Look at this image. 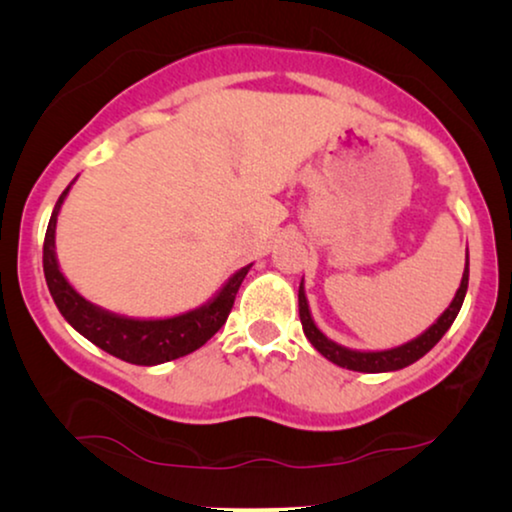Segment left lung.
<instances>
[{
  "label": "left lung",
  "mask_w": 512,
  "mask_h": 512,
  "mask_svg": "<svg viewBox=\"0 0 512 512\" xmlns=\"http://www.w3.org/2000/svg\"><path fill=\"white\" fill-rule=\"evenodd\" d=\"M466 291H468V249H466V268H464V275H461V284L457 293H454L452 303L447 305V310L440 314V317L433 321L424 333H419L417 338H412L410 342H403V345L391 347V349H373V352H370V349H349L345 345H338V342L328 338L326 333H321L319 326L314 324L312 319L303 282H300V289H298V312H300V324H303L305 338L312 342V347L317 349L324 359L333 361L335 366L340 368L356 370V373H391V370H401L405 366H410V363L419 361L426 352H431V349L438 345V340L450 331L454 319H457L461 305H464Z\"/></svg>",
  "instance_id": "8db88e82"
}]
</instances>
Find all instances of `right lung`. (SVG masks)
Returning a JSON list of instances; mask_svg holds the SVG:
<instances>
[{
    "mask_svg": "<svg viewBox=\"0 0 512 512\" xmlns=\"http://www.w3.org/2000/svg\"><path fill=\"white\" fill-rule=\"evenodd\" d=\"M76 181V179H74ZM72 181V184H74ZM69 184L55 202L51 221H48L44 237V275L48 291H51L53 303L69 326L79 331L83 338L93 342L104 352L116 356V359L135 363V366H158V363L174 361L200 349L219 328L226 324L230 307L235 303V293L240 289L242 279L251 270V263L244 265L228 282L214 293L207 303L195 310L174 314V317L160 319H139L125 317L104 310V307L90 303L79 291L69 284L62 275L58 254H55V228H58V214L62 202L69 195Z\"/></svg>",
    "mask_w": 512,
    "mask_h": 512,
    "instance_id": "1",
    "label": "right lung"
}]
</instances>
